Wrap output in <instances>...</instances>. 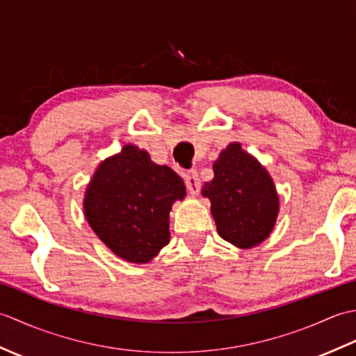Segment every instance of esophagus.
Masks as SVG:
<instances>
[{
    "label": "esophagus",
    "mask_w": 356,
    "mask_h": 356,
    "mask_svg": "<svg viewBox=\"0 0 356 356\" xmlns=\"http://www.w3.org/2000/svg\"><path fill=\"white\" fill-rule=\"evenodd\" d=\"M185 184H186L188 191H190L191 195H197L200 193V179H199V174L195 170L188 171V174L185 176Z\"/></svg>",
    "instance_id": "1"
}]
</instances>
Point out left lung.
<instances>
[{
	"label": "left lung",
	"instance_id": "left-lung-1",
	"mask_svg": "<svg viewBox=\"0 0 356 356\" xmlns=\"http://www.w3.org/2000/svg\"><path fill=\"white\" fill-rule=\"evenodd\" d=\"M214 179L202 186V195L211 202L217 232L240 249H251L274 231L280 199L268 170L231 142L213 163Z\"/></svg>",
	"mask_w": 356,
	"mask_h": 356
}]
</instances>
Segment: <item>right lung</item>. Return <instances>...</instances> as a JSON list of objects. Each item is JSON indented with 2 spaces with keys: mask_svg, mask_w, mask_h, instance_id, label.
<instances>
[{
  "mask_svg": "<svg viewBox=\"0 0 356 356\" xmlns=\"http://www.w3.org/2000/svg\"><path fill=\"white\" fill-rule=\"evenodd\" d=\"M185 195L177 172L127 143L97 165L82 208L90 228L113 254L145 264L170 243L171 207Z\"/></svg>",
  "mask_w": 356,
  "mask_h": 356,
  "instance_id": "obj_1",
  "label": "right lung"
}]
</instances>
